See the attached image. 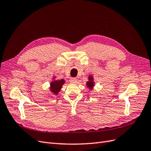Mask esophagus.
I'll return each instance as SVG.
<instances>
[{
	"label": "esophagus",
	"mask_w": 151,
	"mask_h": 151,
	"mask_svg": "<svg viewBox=\"0 0 151 151\" xmlns=\"http://www.w3.org/2000/svg\"><path fill=\"white\" fill-rule=\"evenodd\" d=\"M77 81H78V79H77V78H72L70 79V82L72 83H77Z\"/></svg>",
	"instance_id": "esophagus-1"
}]
</instances>
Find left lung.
<instances>
[{
  "label": "left lung",
  "instance_id": "8db88e82",
  "mask_svg": "<svg viewBox=\"0 0 151 151\" xmlns=\"http://www.w3.org/2000/svg\"><path fill=\"white\" fill-rule=\"evenodd\" d=\"M88 79H89V81L87 82V86H88V87H89L90 89H91V88H92L93 86V78L91 76H90L89 78H88Z\"/></svg>",
  "mask_w": 151,
  "mask_h": 151
}]
</instances>
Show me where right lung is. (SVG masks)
<instances>
[{
  "label": "right lung",
  "mask_w": 151,
  "mask_h": 151,
  "mask_svg": "<svg viewBox=\"0 0 151 151\" xmlns=\"http://www.w3.org/2000/svg\"><path fill=\"white\" fill-rule=\"evenodd\" d=\"M65 83V81L63 79L61 80H57L52 81L50 83V90L55 95H57L59 91L61 90V88L63 86V84Z\"/></svg>",
  "instance_id": "add662e5"
}]
</instances>
